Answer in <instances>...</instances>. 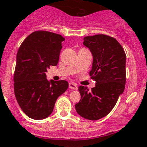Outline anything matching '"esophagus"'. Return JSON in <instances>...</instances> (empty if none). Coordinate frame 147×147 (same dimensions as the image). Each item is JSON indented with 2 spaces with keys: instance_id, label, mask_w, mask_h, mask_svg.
<instances>
[{
  "instance_id": "esophagus-1",
  "label": "esophagus",
  "mask_w": 147,
  "mask_h": 147,
  "mask_svg": "<svg viewBox=\"0 0 147 147\" xmlns=\"http://www.w3.org/2000/svg\"><path fill=\"white\" fill-rule=\"evenodd\" d=\"M69 88H71V89H75V90L78 89V86H77V85H76V83L69 82Z\"/></svg>"
}]
</instances>
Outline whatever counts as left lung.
<instances>
[{"instance_id": "8db88e82", "label": "left lung", "mask_w": 147, "mask_h": 147, "mask_svg": "<svg viewBox=\"0 0 147 147\" xmlns=\"http://www.w3.org/2000/svg\"><path fill=\"white\" fill-rule=\"evenodd\" d=\"M83 44L93 55L90 76L96 84L91 91L78 87L81 99L76 110L84 118L96 121L111 111L124 91L126 54L116 39L104 34L86 36Z\"/></svg>"}]
</instances>
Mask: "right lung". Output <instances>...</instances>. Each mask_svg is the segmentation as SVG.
<instances>
[{
	"label": "right lung",
	"instance_id": "obj_1",
	"mask_svg": "<svg viewBox=\"0 0 147 147\" xmlns=\"http://www.w3.org/2000/svg\"><path fill=\"white\" fill-rule=\"evenodd\" d=\"M64 40L57 33L37 30L30 34L18 49L14 93L22 111L30 118L49 117L57 98L69 87L67 81L49 82L46 76L48 68L58 64Z\"/></svg>",
	"mask_w": 147,
	"mask_h": 147
}]
</instances>
